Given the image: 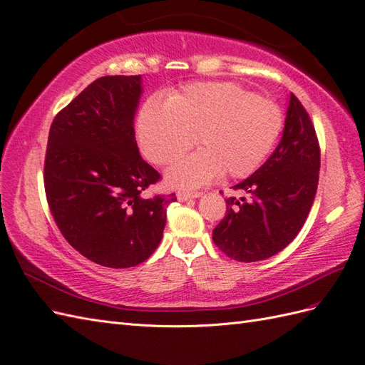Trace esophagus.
Wrapping results in <instances>:
<instances>
[{
	"mask_svg": "<svg viewBox=\"0 0 365 365\" xmlns=\"http://www.w3.org/2000/svg\"><path fill=\"white\" fill-rule=\"evenodd\" d=\"M202 196V192H197V191H179L177 192V199H179L180 202H186V200H191V199H197Z\"/></svg>",
	"mask_w": 365,
	"mask_h": 365,
	"instance_id": "34e87169",
	"label": "esophagus"
}]
</instances>
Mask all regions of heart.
I'll return each instance as SVG.
<instances>
[{
    "mask_svg": "<svg viewBox=\"0 0 365 365\" xmlns=\"http://www.w3.org/2000/svg\"><path fill=\"white\" fill-rule=\"evenodd\" d=\"M283 127L279 107L235 83H192L168 103L150 98L143 106L137 135L143 155L165 166L188 152L196 154L168 169L166 183L191 190L227 177H247L264 162Z\"/></svg>",
    "mask_w": 365,
    "mask_h": 365,
    "instance_id": "heart-1",
    "label": "heart"
}]
</instances>
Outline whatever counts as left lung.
<instances>
[{
    "label": "left lung",
    "instance_id": "8db88e82",
    "mask_svg": "<svg viewBox=\"0 0 365 365\" xmlns=\"http://www.w3.org/2000/svg\"><path fill=\"white\" fill-rule=\"evenodd\" d=\"M320 148L314 125L295 95H289L282 141L266 163L235 185L244 196L228 197L227 215L213 241L241 262L277 255L299 235L316 197Z\"/></svg>",
    "mask_w": 365,
    "mask_h": 365
}]
</instances>
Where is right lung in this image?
I'll return each mask as SVG.
<instances>
[{
    "label": "right lung",
    "instance_id": "right-lung-1",
    "mask_svg": "<svg viewBox=\"0 0 365 365\" xmlns=\"http://www.w3.org/2000/svg\"><path fill=\"white\" fill-rule=\"evenodd\" d=\"M141 76H104L54 118L45 191L63 238L96 264L125 269L162 241L175 194L143 197L162 177L140 155L133 118Z\"/></svg>",
    "mask_w": 365,
    "mask_h": 365
}]
</instances>
